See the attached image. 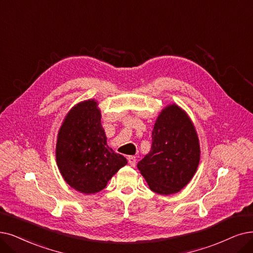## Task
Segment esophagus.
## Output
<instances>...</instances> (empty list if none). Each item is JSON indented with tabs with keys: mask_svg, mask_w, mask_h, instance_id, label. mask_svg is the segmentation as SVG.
Listing matches in <instances>:
<instances>
[{
	"mask_svg": "<svg viewBox=\"0 0 253 253\" xmlns=\"http://www.w3.org/2000/svg\"><path fill=\"white\" fill-rule=\"evenodd\" d=\"M127 160H128V164H129L130 166H132V167H135V166H136V157H134V156H128Z\"/></svg>",
	"mask_w": 253,
	"mask_h": 253,
	"instance_id": "obj_1",
	"label": "esophagus"
}]
</instances>
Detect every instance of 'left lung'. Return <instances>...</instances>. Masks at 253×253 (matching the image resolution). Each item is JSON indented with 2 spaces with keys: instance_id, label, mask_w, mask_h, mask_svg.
Masks as SVG:
<instances>
[{
  "instance_id": "left-lung-1",
  "label": "left lung",
  "mask_w": 253,
  "mask_h": 253,
  "mask_svg": "<svg viewBox=\"0 0 253 253\" xmlns=\"http://www.w3.org/2000/svg\"><path fill=\"white\" fill-rule=\"evenodd\" d=\"M199 161L194 124L176 104L166 106L156 120L149 153L137 165L149 189L162 195L177 193L194 176Z\"/></svg>"
}]
</instances>
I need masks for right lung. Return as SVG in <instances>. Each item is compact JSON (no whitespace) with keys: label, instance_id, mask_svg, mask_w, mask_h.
<instances>
[{"label":"right lung","instance_id":"obj_1","mask_svg":"<svg viewBox=\"0 0 253 253\" xmlns=\"http://www.w3.org/2000/svg\"><path fill=\"white\" fill-rule=\"evenodd\" d=\"M100 118L97 100L78 103L68 111L57 136L60 173L70 187L84 194L102 191L127 163L124 156L108 146Z\"/></svg>","mask_w":253,"mask_h":253}]
</instances>
